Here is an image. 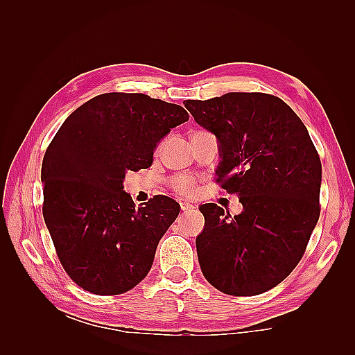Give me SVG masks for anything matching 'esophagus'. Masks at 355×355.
Instances as JSON below:
<instances>
[{
  "label": "esophagus",
  "mask_w": 355,
  "mask_h": 355,
  "mask_svg": "<svg viewBox=\"0 0 355 355\" xmlns=\"http://www.w3.org/2000/svg\"><path fill=\"white\" fill-rule=\"evenodd\" d=\"M180 209L184 211H189V210L194 209V206H192V204H188V202H180Z\"/></svg>",
  "instance_id": "1"
}]
</instances>
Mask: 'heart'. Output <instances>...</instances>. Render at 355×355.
Listing matches in <instances>:
<instances>
[{
  "mask_svg": "<svg viewBox=\"0 0 355 355\" xmlns=\"http://www.w3.org/2000/svg\"><path fill=\"white\" fill-rule=\"evenodd\" d=\"M175 188L180 194H191L194 191V182L189 178H178L175 179Z\"/></svg>",
  "mask_w": 355,
  "mask_h": 355,
  "instance_id": "b5f03b06",
  "label": "heart"
}]
</instances>
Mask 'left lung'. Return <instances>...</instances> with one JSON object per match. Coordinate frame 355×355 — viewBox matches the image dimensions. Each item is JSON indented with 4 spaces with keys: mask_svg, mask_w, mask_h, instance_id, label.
<instances>
[{
    "mask_svg": "<svg viewBox=\"0 0 355 355\" xmlns=\"http://www.w3.org/2000/svg\"><path fill=\"white\" fill-rule=\"evenodd\" d=\"M184 103L216 136L218 182L243 204L234 218L216 204L200 206L201 272L227 295H261L295 270L317 225L315 146L295 111L271 94L232 92Z\"/></svg>",
    "mask_w": 355,
    "mask_h": 355,
    "instance_id": "obj_1",
    "label": "left lung"
}]
</instances>
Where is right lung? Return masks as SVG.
<instances>
[{"label":"right lung","mask_w":355,"mask_h":355,"mask_svg":"<svg viewBox=\"0 0 355 355\" xmlns=\"http://www.w3.org/2000/svg\"><path fill=\"white\" fill-rule=\"evenodd\" d=\"M188 118L182 106L142 93H105L53 137L41 166L42 216L60 263L87 292H128L151 270L180 206L158 196L136 209L123 182L127 171L151 167L161 139Z\"/></svg>","instance_id":"obj_1"}]
</instances>
